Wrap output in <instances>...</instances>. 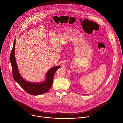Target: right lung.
I'll return each mask as SVG.
<instances>
[{"label": "right lung", "instance_id": "obj_1", "mask_svg": "<svg viewBox=\"0 0 123 123\" xmlns=\"http://www.w3.org/2000/svg\"><path fill=\"white\" fill-rule=\"evenodd\" d=\"M16 41L14 40L12 51L10 55V62L11 64L12 74L14 79L27 93L32 95H39L48 91L51 88L53 83L54 73L60 66L53 67L49 70L46 74V80L41 83H31L25 81L21 76L18 70L15 57V46Z\"/></svg>", "mask_w": 123, "mask_h": 123}]
</instances>
